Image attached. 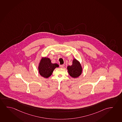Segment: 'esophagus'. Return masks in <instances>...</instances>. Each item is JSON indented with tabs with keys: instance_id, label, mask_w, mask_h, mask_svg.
<instances>
[{
	"instance_id": "1",
	"label": "esophagus",
	"mask_w": 122,
	"mask_h": 122,
	"mask_svg": "<svg viewBox=\"0 0 122 122\" xmlns=\"http://www.w3.org/2000/svg\"><path fill=\"white\" fill-rule=\"evenodd\" d=\"M64 66H65V65L64 64H62V65H60V66L61 68H64Z\"/></svg>"
}]
</instances>
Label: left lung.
Masks as SVG:
<instances>
[{"label":"left lung","instance_id":"left-lung-1","mask_svg":"<svg viewBox=\"0 0 122 122\" xmlns=\"http://www.w3.org/2000/svg\"><path fill=\"white\" fill-rule=\"evenodd\" d=\"M67 70L70 76L74 78L79 77L82 71L81 64L76 59L73 61L72 65L68 66Z\"/></svg>","mask_w":122,"mask_h":122}]
</instances>
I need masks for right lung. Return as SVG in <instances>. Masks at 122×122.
I'll return each mask as SVG.
<instances>
[{
	"instance_id": "add662e5",
	"label": "right lung",
	"mask_w": 122,
	"mask_h": 122,
	"mask_svg": "<svg viewBox=\"0 0 122 122\" xmlns=\"http://www.w3.org/2000/svg\"><path fill=\"white\" fill-rule=\"evenodd\" d=\"M58 66V64H52L50 58H42L39 63V73L43 77L48 78L52 75L55 69Z\"/></svg>"
}]
</instances>
